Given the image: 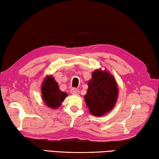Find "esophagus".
Segmentation results:
<instances>
[{"label":"esophagus","instance_id":"esophagus-1","mask_svg":"<svg viewBox=\"0 0 159 159\" xmlns=\"http://www.w3.org/2000/svg\"><path fill=\"white\" fill-rule=\"evenodd\" d=\"M70 93L72 94H74V95H77V94H79L80 91L76 88H72L70 90Z\"/></svg>","mask_w":159,"mask_h":159}]
</instances>
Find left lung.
Instances as JSON below:
<instances>
[{
  "mask_svg": "<svg viewBox=\"0 0 159 159\" xmlns=\"http://www.w3.org/2000/svg\"><path fill=\"white\" fill-rule=\"evenodd\" d=\"M84 100L89 112L94 116H102L112 109L118 95L116 81L106 71L92 72V79L88 82Z\"/></svg>",
  "mask_w": 159,
  "mask_h": 159,
  "instance_id": "left-lung-1",
  "label": "left lung"
}]
</instances>
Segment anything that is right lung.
<instances>
[{"mask_svg": "<svg viewBox=\"0 0 159 159\" xmlns=\"http://www.w3.org/2000/svg\"><path fill=\"white\" fill-rule=\"evenodd\" d=\"M42 94L47 105L53 109L59 107L68 95V93L59 89L58 83L52 77H48L44 80L42 86Z\"/></svg>", "mask_w": 159, "mask_h": 159, "instance_id": "1", "label": "right lung"}]
</instances>
